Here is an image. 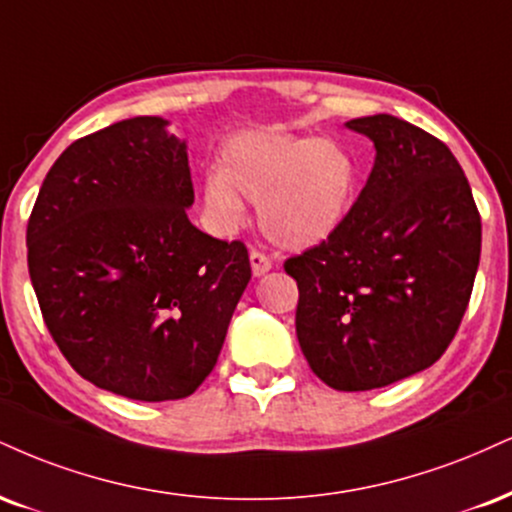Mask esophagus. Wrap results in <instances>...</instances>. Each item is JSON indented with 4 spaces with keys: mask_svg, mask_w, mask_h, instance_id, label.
<instances>
[{
    "mask_svg": "<svg viewBox=\"0 0 512 512\" xmlns=\"http://www.w3.org/2000/svg\"><path fill=\"white\" fill-rule=\"evenodd\" d=\"M250 264H252V274H255V276L267 274L269 269H272V260H269V255H264L262 250H252L250 252Z\"/></svg>",
    "mask_w": 512,
    "mask_h": 512,
    "instance_id": "34e87169",
    "label": "esophagus"
}]
</instances>
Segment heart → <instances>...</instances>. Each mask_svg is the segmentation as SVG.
I'll return each instance as SVG.
<instances>
[{
    "label": "heart",
    "mask_w": 512,
    "mask_h": 512,
    "mask_svg": "<svg viewBox=\"0 0 512 512\" xmlns=\"http://www.w3.org/2000/svg\"><path fill=\"white\" fill-rule=\"evenodd\" d=\"M355 183V159L334 140L250 131L224 147L221 169L207 174L202 200L221 231L243 224V197L260 202V226L274 243L310 248L348 217Z\"/></svg>",
    "instance_id": "heart-1"
}]
</instances>
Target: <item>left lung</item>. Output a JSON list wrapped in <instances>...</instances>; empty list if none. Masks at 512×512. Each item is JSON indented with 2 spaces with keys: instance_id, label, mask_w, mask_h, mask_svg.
Masks as SVG:
<instances>
[{
  "instance_id": "8db88e82",
  "label": "left lung",
  "mask_w": 512,
  "mask_h": 512,
  "mask_svg": "<svg viewBox=\"0 0 512 512\" xmlns=\"http://www.w3.org/2000/svg\"><path fill=\"white\" fill-rule=\"evenodd\" d=\"M374 143L372 174L329 238L283 262L298 281L295 334L336 391L432 367L470 303L482 219L453 152L391 114L348 121Z\"/></svg>"
}]
</instances>
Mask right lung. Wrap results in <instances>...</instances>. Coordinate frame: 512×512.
<instances>
[{
    "mask_svg": "<svg viewBox=\"0 0 512 512\" xmlns=\"http://www.w3.org/2000/svg\"><path fill=\"white\" fill-rule=\"evenodd\" d=\"M186 143L135 116L61 152L28 219V272L49 334L83 379L159 403L217 365L250 281L248 248L190 224Z\"/></svg>",
    "mask_w": 512,
    "mask_h": 512,
    "instance_id": "1",
    "label": "right lung"
}]
</instances>
